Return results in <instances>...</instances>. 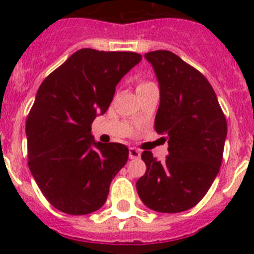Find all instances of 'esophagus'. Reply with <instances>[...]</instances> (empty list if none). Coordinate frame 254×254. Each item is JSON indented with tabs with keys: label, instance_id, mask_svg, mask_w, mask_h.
Masks as SVG:
<instances>
[{
	"label": "esophagus",
	"instance_id": "34e87169",
	"mask_svg": "<svg viewBox=\"0 0 254 254\" xmlns=\"http://www.w3.org/2000/svg\"><path fill=\"white\" fill-rule=\"evenodd\" d=\"M128 155H129V159H138L141 158V151L137 149H134V147H129Z\"/></svg>",
	"mask_w": 254,
	"mask_h": 254
}]
</instances>
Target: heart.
Wrapping results in <instances>:
<instances>
[{
    "label": "heart",
    "instance_id": "heart-1",
    "mask_svg": "<svg viewBox=\"0 0 254 254\" xmlns=\"http://www.w3.org/2000/svg\"><path fill=\"white\" fill-rule=\"evenodd\" d=\"M149 85H152L151 82H141L140 85H138V87H145V86H149ZM137 87V89H138Z\"/></svg>",
    "mask_w": 254,
    "mask_h": 254
}]
</instances>
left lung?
I'll return each instance as SVG.
<instances>
[{"label": "left lung", "instance_id": "1", "mask_svg": "<svg viewBox=\"0 0 254 254\" xmlns=\"http://www.w3.org/2000/svg\"><path fill=\"white\" fill-rule=\"evenodd\" d=\"M160 89L155 129L165 134L169 156L160 163L142 152L146 173L136 182L141 201L158 212L190 210L203 198L223 161L228 126L205 76L169 51L143 56Z\"/></svg>", "mask_w": 254, "mask_h": 254}]
</instances>
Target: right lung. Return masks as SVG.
Listing matches in <instances>:
<instances>
[{
    "label": "right lung",
    "instance_id": "1",
    "mask_svg": "<svg viewBox=\"0 0 254 254\" xmlns=\"http://www.w3.org/2000/svg\"><path fill=\"white\" fill-rule=\"evenodd\" d=\"M141 60L133 52L82 48L38 89L25 127L29 169L49 203L64 214L99 210L127 163V146L95 141L91 123L107 112L118 82Z\"/></svg>",
    "mask_w": 254,
    "mask_h": 254
}]
</instances>
